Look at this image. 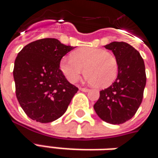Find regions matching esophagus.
<instances>
[{"mask_svg": "<svg viewBox=\"0 0 158 158\" xmlns=\"http://www.w3.org/2000/svg\"><path fill=\"white\" fill-rule=\"evenodd\" d=\"M79 89H80L81 91H84V92H88L89 90V89H87V88H81V87L79 88Z\"/></svg>", "mask_w": 158, "mask_h": 158, "instance_id": "obj_1", "label": "esophagus"}]
</instances>
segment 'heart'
Listing matches in <instances>:
<instances>
[{
    "label": "heart",
    "mask_w": 158,
    "mask_h": 158,
    "mask_svg": "<svg viewBox=\"0 0 158 158\" xmlns=\"http://www.w3.org/2000/svg\"><path fill=\"white\" fill-rule=\"evenodd\" d=\"M72 58L64 57L60 69L69 82H77L85 70L87 81L96 88H106L116 79L118 62L113 53L100 48H81L73 52Z\"/></svg>",
    "instance_id": "1"
}]
</instances>
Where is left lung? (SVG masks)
Instances as JSON below:
<instances>
[{
  "label": "left lung",
  "instance_id": "obj_1",
  "mask_svg": "<svg viewBox=\"0 0 158 158\" xmlns=\"http://www.w3.org/2000/svg\"><path fill=\"white\" fill-rule=\"evenodd\" d=\"M105 48L116 56L118 73L112 85L100 91L94 109L103 121L120 124L131 118L142 102L146 83L145 63L139 52L126 42H112Z\"/></svg>",
  "mask_w": 158,
  "mask_h": 158
}]
</instances>
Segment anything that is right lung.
Listing matches in <instances>:
<instances>
[{
  "mask_svg": "<svg viewBox=\"0 0 158 158\" xmlns=\"http://www.w3.org/2000/svg\"><path fill=\"white\" fill-rule=\"evenodd\" d=\"M73 48L45 38L19 52L13 69L16 96L27 116L36 122L50 123L62 117L79 90L59 67L62 56Z\"/></svg>",
  "mask_w": 158,
  "mask_h": 158,
  "instance_id": "add662e5",
  "label": "right lung"
}]
</instances>
